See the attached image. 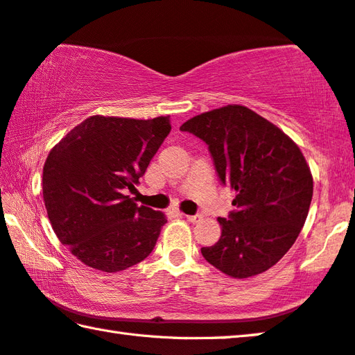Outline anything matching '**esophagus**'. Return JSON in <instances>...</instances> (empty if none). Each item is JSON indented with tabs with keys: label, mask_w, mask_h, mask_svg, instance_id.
<instances>
[{
	"label": "esophagus",
	"mask_w": 355,
	"mask_h": 355,
	"mask_svg": "<svg viewBox=\"0 0 355 355\" xmlns=\"http://www.w3.org/2000/svg\"><path fill=\"white\" fill-rule=\"evenodd\" d=\"M186 218H188V220L189 222H192V223H197V222H200V220H202V216H200V214H196V216H184Z\"/></svg>",
	"instance_id": "esophagus-1"
}]
</instances>
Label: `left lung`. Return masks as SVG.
Wrapping results in <instances>:
<instances>
[{
  "label": "left lung",
  "mask_w": 355,
  "mask_h": 355,
  "mask_svg": "<svg viewBox=\"0 0 355 355\" xmlns=\"http://www.w3.org/2000/svg\"><path fill=\"white\" fill-rule=\"evenodd\" d=\"M208 144L223 184L236 191L234 211L218 217L222 236L202 254L231 278L273 267L304 227L313 194L306 158L287 135L243 105L197 114L180 127Z\"/></svg>",
  "instance_id": "1"
}]
</instances>
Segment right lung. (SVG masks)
<instances>
[{
	"label": "right lung",
	"instance_id": "add662e5",
	"mask_svg": "<svg viewBox=\"0 0 355 355\" xmlns=\"http://www.w3.org/2000/svg\"><path fill=\"white\" fill-rule=\"evenodd\" d=\"M171 132L169 116L130 119L89 116L51 149L43 200L59 241L85 266L122 272L152 253L161 211L125 196Z\"/></svg>",
	"mask_w": 355,
	"mask_h": 355
}]
</instances>
